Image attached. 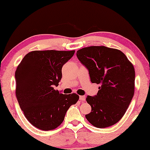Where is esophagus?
I'll return each mask as SVG.
<instances>
[{
    "label": "esophagus",
    "instance_id": "obj_1",
    "mask_svg": "<svg viewBox=\"0 0 150 150\" xmlns=\"http://www.w3.org/2000/svg\"><path fill=\"white\" fill-rule=\"evenodd\" d=\"M79 99L82 102H85V100H86V98H85V96H81L79 97Z\"/></svg>",
    "mask_w": 150,
    "mask_h": 150
}]
</instances>
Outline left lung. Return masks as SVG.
Masks as SVG:
<instances>
[{"instance_id":"left-lung-1","label":"left lung","mask_w":150,"mask_h":150,"mask_svg":"<svg viewBox=\"0 0 150 150\" xmlns=\"http://www.w3.org/2000/svg\"><path fill=\"white\" fill-rule=\"evenodd\" d=\"M77 58L89 71L92 83L100 84L97 95L87 96L91 112L85 117L96 128L117 123L124 115L134 93V67L122 51L106 46L78 50Z\"/></svg>"}]
</instances>
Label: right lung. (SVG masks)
Wrapping results in <instances>:
<instances>
[{"mask_svg":"<svg viewBox=\"0 0 150 150\" xmlns=\"http://www.w3.org/2000/svg\"><path fill=\"white\" fill-rule=\"evenodd\" d=\"M75 50L32 51L15 72L16 95L24 116L33 126L51 130L60 126L67 110L79 99L76 93L54 89L62 78V67Z\"/></svg>","mask_w":150,"mask_h":150,"instance_id":"right-lung-1","label":"right lung"}]
</instances>
